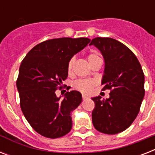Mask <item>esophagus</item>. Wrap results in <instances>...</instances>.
<instances>
[{
  "label": "esophagus",
  "instance_id": "1",
  "mask_svg": "<svg viewBox=\"0 0 155 155\" xmlns=\"http://www.w3.org/2000/svg\"><path fill=\"white\" fill-rule=\"evenodd\" d=\"M88 98V97L87 96H86V95H83V100H86Z\"/></svg>",
  "mask_w": 155,
  "mask_h": 155
}]
</instances>
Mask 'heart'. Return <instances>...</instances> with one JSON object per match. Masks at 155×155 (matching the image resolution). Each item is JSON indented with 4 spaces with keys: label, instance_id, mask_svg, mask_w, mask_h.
<instances>
[{
    "label": "heart",
    "instance_id": "obj_1",
    "mask_svg": "<svg viewBox=\"0 0 155 155\" xmlns=\"http://www.w3.org/2000/svg\"><path fill=\"white\" fill-rule=\"evenodd\" d=\"M98 58H101V57L98 54V53L96 51L90 52L87 56V59L89 64H91L92 62H94L95 60H97ZM74 63H75V58L74 57L71 58L70 60L68 61V72L69 75H71L72 73ZM96 84H97V82L95 80L80 79V80H75L74 84H73V86L78 91H80V92H83V93H85V94H89V93L92 92V89H93V87L96 85Z\"/></svg>",
    "mask_w": 155,
    "mask_h": 155
}]
</instances>
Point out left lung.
Listing matches in <instances>:
<instances>
[{
	"mask_svg": "<svg viewBox=\"0 0 155 155\" xmlns=\"http://www.w3.org/2000/svg\"><path fill=\"white\" fill-rule=\"evenodd\" d=\"M94 45L104 58L102 90L110 89L109 98H92L95 102L92 124L106 134H116L131 125L139 113L145 95L144 73L134 54L125 45L111 38H95Z\"/></svg>",
	"mask_w": 155,
	"mask_h": 155,
	"instance_id": "obj_1",
	"label": "left lung"
}]
</instances>
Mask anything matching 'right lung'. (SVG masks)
Wrapping results in <instances>:
<instances>
[{"instance_id": "add662e5", "label": "right lung", "mask_w": 155, "mask_h": 155, "mask_svg": "<svg viewBox=\"0 0 155 155\" xmlns=\"http://www.w3.org/2000/svg\"><path fill=\"white\" fill-rule=\"evenodd\" d=\"M89 42L87 38L47 40L21 61L17 80L21 108L31 127L43 137H61L71 130V113L82 102V95L71 91L61 101L55 91L68 77V61Z\"/></svg>"}]
</instances>
